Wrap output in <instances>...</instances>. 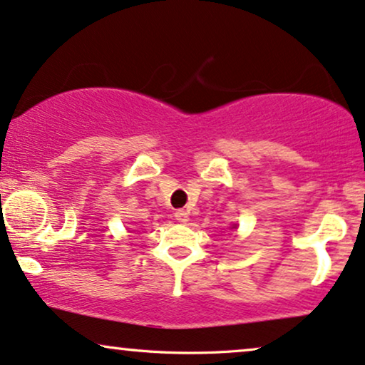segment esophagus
I'll use <instances>...</instances> for the list:
<instances>
[{"label":"esophagus","mask_w":365,"mask_h":365,"mask_svg":"<svg viewBox=\"0 0 365 365\" xmlns=\"http://www.w3.org/2000/svg\"><path fill=\"white\" fill-rule=\"evenodd\" d=\"M175 219H177L178 222H183V224H185L187 220H188V212H187V210H183V209L177 210V212H175Z\"/></svg>","instance_id":"1"}]
</instances>
